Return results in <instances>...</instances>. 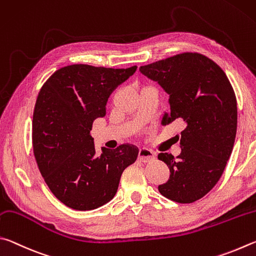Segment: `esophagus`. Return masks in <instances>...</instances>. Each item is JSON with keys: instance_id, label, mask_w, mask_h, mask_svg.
I'll use <instances>...</instances> for the list:
<instances>
[{"instance_id": "esophagus-1", "label": "esophagus", "mask_w": 256, "mask_h": 256, "mask_svg": "<svg viewBox=\"0 0 256 256\" xmlns=\"http://www.w3.org/2000/svg\"><path fill=\"white\" fill-rule=\"evenodd\" d=\"M138 158L142 162H150V160L155 158V153L148 148H140V152H138Z\"/></svg>"}]
</instances>
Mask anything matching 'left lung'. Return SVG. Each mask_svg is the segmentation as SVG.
<instances>
[{"mask_svg": "<svg viewBox=\"0 0 256 256\" xmlns=\"http://www.w3.org/2000/svg\"><path fill=\"white\" fill-rule=\"evenodd\" d=\"M140 70L168 94L170 114L162 124L182 121L181 154L160 153L170 178L160 194L191 204L216 186L234 147L237 101L230 80L216 62L198 52L178 54L140 66Z\"/></svg>", "mask_w": 256, "mask_h": 256, "instance_id": "1", "label": "left lung"}]
</instances>
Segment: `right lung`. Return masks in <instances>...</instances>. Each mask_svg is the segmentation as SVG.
<instances>
[{
    "label": "right lung",
    "mask_w": 256,
    "mask_h": 256,
    "mask_svg": "<svg viewBox=\"0 0 256 256\" xmlns=\"http://www.w3.org/2000/svg\"><path fill=\"white\" fill-rule=\"evenodd\" d=\"M136 70L70 65L40 90L32 119L34 158L52 194L67 207L92 210L109 202L124 170L137 160L140 150L132 144L103 147L98 155L91 136L112 91Z\"/></svg>",
    "instance_id": "obj_1"
}]
</instances>
